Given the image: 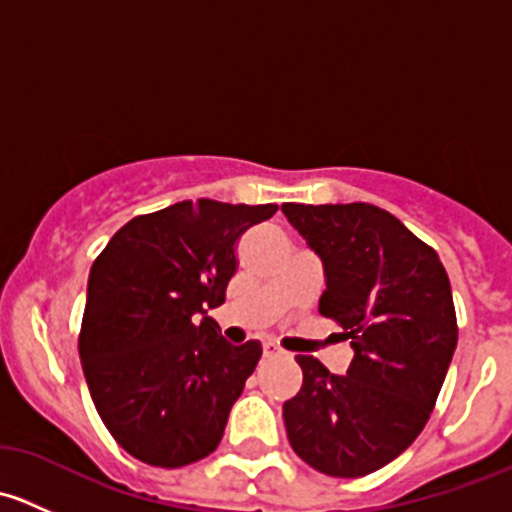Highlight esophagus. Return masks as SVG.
<instances>
[{
	"label": "esophagus",
	"mask_w": 512,
	"mask_h": 512,
	"mask_svg": "<svg viewBox=\"0 0 512 512\" xmlns=\"http://www.w3.org/2000/svg\"><path fill=\"white\" fill-rule=\"evenodd\" d=\"M285 352H282L280 347H277V344H272V342H267L265 344V356L267 359H275V356H282Z\"/></svg>",
	"instance_id": "34e87169"
}]
</instances>
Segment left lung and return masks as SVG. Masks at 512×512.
<instances>
[{
    "label": "left lung",
    "mask_w": 512,
    "mask_h": 512,
    "mask_svg": "<svg viewBox=\"0 0 512 512\" xmlns=\"http://www.w3.org/2000/svg\"><path fill=\"white\" fill-rule=\"evenodd\" d=\"M282 213L324 265L319 312L354 349L344 376L297 356L287 438L314 471L369 476L416 441L436 406L458 342L451 282L436 250L376 205L285 203Z\"/></svg>",
    "instance_id": "8db88e82"
}]
</instances>
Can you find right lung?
<instances>
[{
  "label": "right lung",
  "instance_id": "right-lung-1",
  "mask_svg": "<svg viewBox=\"0 0 512 512\" xmlns=\"http://www.w3.org/2000/svg\"><path fill=\"white\" fill-rule=\"evenodd\" d=\"M275 213L183 200L133 218L96 257L81 364L98 416L138 461L180 468L218 448L262 344L232 347L208 309L225 302L235 242Z\"/></svg>",
  "mask_w": 512,
  "mask_h": 512
}]
</instances>
